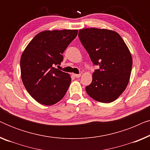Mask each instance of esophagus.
<instances>
[{
    "label": "esophagus",
    "instance_id": "obj_1",
    "mask_svg": "<svg viewBox=\"0 0 150 150\" xmlns=\"http://www.w3.org/2000/svg\"><path fill=\"white\" fill-rule=\"evenodd\" d=\"M74 76L76 78H80L81 76V74H74Z\"/></svg>",
    "mask_w": 150,
    "mask_h": 150
}]
</instances>
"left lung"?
<instances>
[{
  "label": "left lung",
  "mask_w": 150,
  "mask_h": 150,
  "mask_svg": "<svg viewBox=\"0 0 150 150\" xmlns=\"http://www.w3.org/2000/svg\"><path fill=\"white\" fill-rule=\"evenodd\" d=\"M79 38L92 63L99 67L93 73L86 91L98 102H113L126 89L130 80L132 66L130 50L113 30L85 28L79 30Z\"/></svg>",
  "instance_id": "obj_1"
}]
</instances>
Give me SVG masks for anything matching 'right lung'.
<instances>
[{"label":"right lung","instance_id":"add662e5","mask_svg":"<svg viewBox=\"0 0 150 150\" xmlns=\"http://www.w3.org/2000/svg\"><path fill=\"white\" fill-rule=\"evenodd\" d=\"M77 34V30L42 31L35 36L22 53V83L39 103L52 105L64 97L71 77L54 67L61 64L62 54Z\"/></svg>","mask_w":150,"mask_h":150}]
</instances>
